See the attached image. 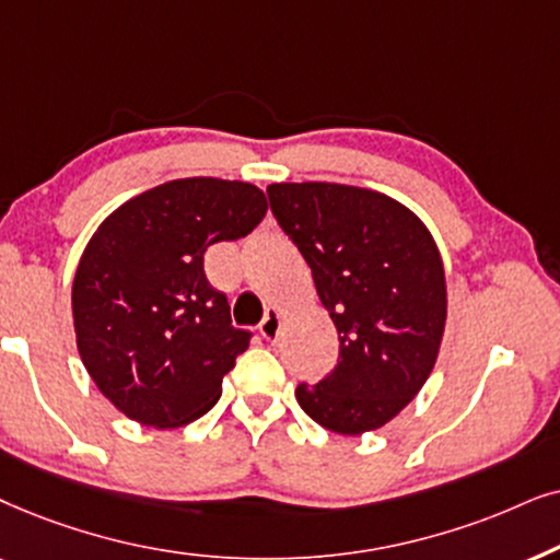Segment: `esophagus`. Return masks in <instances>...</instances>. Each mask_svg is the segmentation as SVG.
Returning a JSON list of instances; mask_svg holds the SVG:
<instances>
[{
  "label": "esophagus",
  "mask_w": 560,
  "mask_h": 560,
  "mask_svg": "<svg viewBox=\"0 0 560 560\" xmlns=\"http://www.w3.org/2000/svg\"><path fill=\"white\" fill-rule=\"evenodd\" d=\"M281 323H284L281 312L279 310H268L266 317H264V323H260V335H264L266 340H276V338H279Z\"/></svg>",
  "instance_id": "obj_1"
}]
</instances>
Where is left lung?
Returning <instances> with one entry per match:
<instances>
[{
    "label": "left lung",
    "mask_w": 560,
    "mask_h": 560,
    "mask_svg": "<svg viewBox=\"0 0 560 560\" xmlns=\"http://www.w3.org/2000/svg\"><path fill=\"white\" fill-rule=\"evenodd\" d=\"M268 199L312 268L340 340L338 366L315 386H296V401L338 435L384 428L417 397L441 353L448 317L441 250L428 225L382 191L271 184Z\"/></svg>",
    "instance_id": "obj_1"
}]
</instances>
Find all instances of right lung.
<instances>
[{
	"label": "right lung",
	"mask_w": 560,
	"mask_h": 560,
	"mask_svg": "<svg viewBox=\"0 0 560 560\" xmlns=\"http://www.w3.org/2000/svg\"><path fill=\"white\" fill-rule=\"evenodd\" d=\"M266 210L248 182L174 178L119 205L89 237L71 287L77 348L125 417L182 428L220 399L250 332L233 327L205 253L248 235Z\"/></svg>",
	"instance_id": "obj_1"
}]
</instances>
